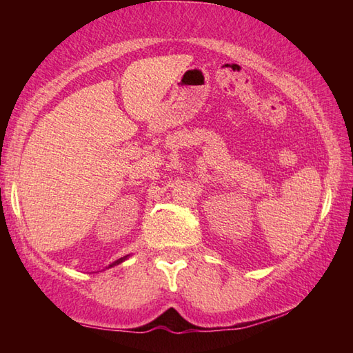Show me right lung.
<instances>
[{
  "label": "right lung",
  "mask_w": 353,
  "mask_h": 353,
  "mask_svg": "<svg viewBox=\"0 0 353 353\" xmlns=\"http://www.w3.org/2000/svg\"><path fill=\"white\" fill-rule=\"evenodd\" d=\"M125 258H127V256H124V258H119V259H118V261H115V262H114V264H112V265H110V267H114V265H117V264H119V262H123V261H124V259H125Z\"/></svg>",
  "instance_id": "right-lung-1"
}]
</instances>
